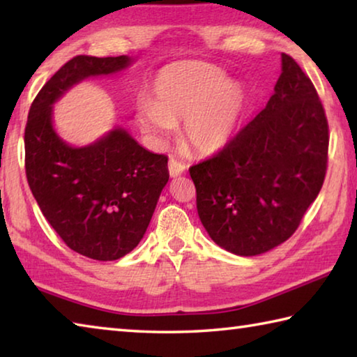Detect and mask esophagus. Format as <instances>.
<instances>
[{
  "label": "esophagus",
  "instance_id": "1",
  "mask_svg": "<svg viewBox=\"0 0 357 357\" xmlns=\"http://www.w3.org/2000/svg\"><path fill=\"white\" fill-rule=\"evenodd\" d=\"M185 168L187 167L183 164V162L173 159V157L170 160H168V172H170L172 178H176V176H179V174L185 173Z\"/></svg>",
  "mask_w": 357,
  "mask_h": 357
}]
</instances>
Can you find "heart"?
Instances as JSON below:
<instances>
[{
	"label": "heart",
	"instance_id": "1",
	"mask_svg": "<svg viewBox=\"0 0 357 357\" xmlns=\"http://www.w3.org/2000/svg\"><path fill=\"white\" fill-rule=\"evenodd\" d=\"M153 100L137 104L135 118L143 132L164 138L184 119V137L202 154L222 149L243 113L245 94L241 84L227 80L215 66L179 61L162 69L151 86Z\"/></svg>",
	"mask_w": 357,
	"mask_h": 357
}]
</instances>
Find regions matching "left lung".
<instances>
[{
  "instance_id": "left-lung-1",
  "label": "left lung",
  "mask_w": 357,
  "mask_h": 357,
  "mask_svg": "<svg viewBox=\"0 0 357 357\" xmlns=\"http://www.w3.org/2000/svg\"><path fill=\"white\" fill-rule=\"evenodd\" d=\"M328 148L317 89L282 53V74L263 110L219 153L189 168L211 239L253 257L291 238L321 190Z\"/></svg>"
}]
</instances>
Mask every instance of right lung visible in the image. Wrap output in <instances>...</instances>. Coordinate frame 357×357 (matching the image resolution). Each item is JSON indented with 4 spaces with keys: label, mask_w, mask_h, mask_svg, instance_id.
<instances>
[{
    "label": "right lung",
    "mask_w": 357,
    "mask_h": 357,
    "mask_svg": "<svg viewBox=\"0 0 357 357\" xmlns=\"http://www.w3.org/2000/svg\"><path fill=\"white\" fill-rule=\"evenodd\" d=\"M132 63L126 55L69 59L33 100L25 128V170L33 195L64 244L83 257L113 261L134 250L168 183V157L149 153L124 129L72 148L52 126V105L88 77Z\"/></svg>",
    "instance_id": "1"
}]
</instances>
